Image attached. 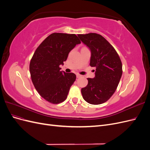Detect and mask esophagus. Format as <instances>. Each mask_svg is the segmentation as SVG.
Instances as JSON below:
<instances>
[{
	"label": "esophagus",
	"mask_w": 150,
	"mask_h": 150,
	"mask_svg": "<svg viewBox=\"0 0 150 150\" xmlns=\"http://www.w3.org/2000/svg\"><path fill=\"white\" fill-rule=\"evenodd\" d=\"M76 77H77V78H81V77H82V76L80 75L79 74H77Z\"/></svg>",
	"instance_id": "34e87169"
}]
</instances>
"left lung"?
I'll use <instances>...</instances> for the list:
<instances>
[{"instance_id": "8db88e82", "label": "left lung", "mask_w": 150, "mask_h": 150, "mask_svg": "<svg viewBox=\"0 0 150 150\" xmlns=\"http://www.w3.org/2000/svg\"><path fill=\"white\" fill-rule=\"evenodd\" d=\"M78 37L90 50V66L96 67L94 78H88V85L81 89L83 98L91 104L104 103L115 93L120 83L122 73L121 59L102 35L89 33Z\"/></svg>"}]
</instances>
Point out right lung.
I'll return each mask as SVG.
<instances>
[{
	"instance_id": "add662e5",
	"label": "right lung",
	"mask_w": 150,
	"mask_h": 150,
	"mask_svg": "<svg viewBox=\"0 0 150 150\" xmlns=\"http://www.w3.org/2000/svg\"><path fill=\"white\" fill-rule=\"evenodd\" d=\"M81 44L76 34L53 33L35 50L29 65L30 77L40 96L53 104L66 99L76 76L74 73L61 71L68 54Z\"/></svg>"
}]
</instances>
